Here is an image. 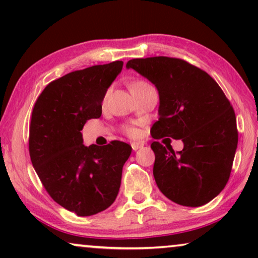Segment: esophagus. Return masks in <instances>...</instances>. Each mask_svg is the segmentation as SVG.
<instances>
[{
	"mask_svg": "<svg viewBox=\"0 0 258 258\" xmlns=\"http://www.w3.org/2000/svg\"><path fill=\"white\" fill-rule=\"evenodd\" d=\"M143 146H144V143H142V142H133L132 143V148H133L134 151L141 149V148H142Z\"/></svg>",
	"mask_w": 258,
	"mask_h": 258,
	"instance_id": "1",
	"label": "esophagus"
}]
</instances>
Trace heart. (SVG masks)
<instances>
[{
    "instance_id": "obj_1",
    "label": "heart",
    "mask_w": 258,
    "mask_h": 258,
    "mask_svg": "<svg viewBox=\"0 0 258 258\" xmlns=\"http://www.w3.org/2000/svg\"><path fill=\"white\" fill-rule=\"evenodd\" d=\"M144 84H148L147 82H144V81H135V82H133L132 83V86H130V88H132V89H134V88H136V87H140V86H144ZM124 132H125V134H128L129 136H134V135H136V129L134 128V126H125V129H124Z\"/></svg>"
}]
</instances>
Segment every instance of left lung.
<instances>
[{
	"label": "left lung",
	"instance_id": "1",
	"mask_svg": "<svg viewBox=\"0 0 258 258\" xmlns=\"http://www.w3.org/2000/svg\"><path fill=\"white\" fill-rule=\"evenodd\" d=\"M126 68L147 77L158 90L160 117L151 136L184 144L175 153L170 143H151L158 189L181 206L210 202L229 181L238 142L234 108L223 90L209 74L182 58H133Z\"/></svg>",
	"mask_w": 258,
	"mask_h": 258
}]
</instances>
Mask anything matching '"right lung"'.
<instances>
[{"instance_id":"1","label":"right lung","mask_w":258,"mask_h":258,"mask_svg":"<svg viewBox=\"0 0 258 258\" xmlns=\"http://www.w3.org/2000/svg\"><path fill=\"white\" fill-rule=\"evenodd\" d=\"M122 61L76 70L52 81L37 97L29 125L31 163L52 200L77 216L111 206L132 147L111 141L86 147L81 130L102 114V101Z\"/></svg>"}]
</instances>
